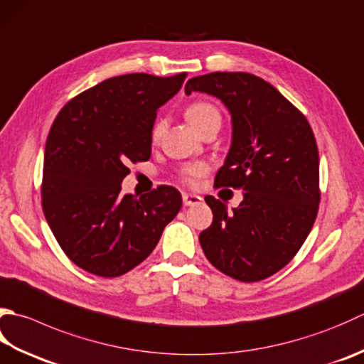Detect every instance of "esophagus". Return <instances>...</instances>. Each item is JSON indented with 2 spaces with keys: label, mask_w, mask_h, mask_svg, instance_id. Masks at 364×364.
<instances>
[{
  "label": "esophagus",
  "mask_w": 364,
  "mask_h": 364,
  "mask_svg": "<svg viewBox=\"0 0 364 364\" xmlns=\"http://www.w3.org/2000/svg\"><path fill=\"white\" fill-rule=\"evenodd\" d=\"M200 202H202L200 196L189 194V192H183V205L184 206H194V205H198Z\"/></svg>",
  "instance_id": "1"
}]
</instances>
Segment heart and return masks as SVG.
<instances>
[{"instance_id":"heart-1","label":"heart","mask_w":364,"mask_h":364,"mask_svg":"<svg viewBox=\"0 0 364 364\" xmlns=\"http://www.w3.org/2000/svg\"><path fill=\"white\" fill-rule=\"evenodd\" d=\"M186 118L189 123L196 127L198 131L203 124L208 123L213 118H220L219 112L215 105H211L208 102H194L191 104L186 109ZM164 129V123L159 119L156 121L153 129H151V139L158 140L161 137ZM205 166L203 164H188L181 168V180L188 184H194L198 178H200L205 173Z\"/></svg>"}]
</instances>
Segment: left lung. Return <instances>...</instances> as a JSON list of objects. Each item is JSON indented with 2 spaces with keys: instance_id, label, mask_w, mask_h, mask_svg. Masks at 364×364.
Masks as SVG:
<instances>
[{
  "instance_id": "8db88e82",
  "label": "left lung",
  "mask_w": 364,
  "mask_h": 364,
  "mask_svg": "<svg viewBox=\"0 0 364 364\" xmlns=\"http://www.w3.org/2000/svg\"><path fill=\"white\" fill-rule=\"evenodd\" d=\"M220 99L232 145L216 188L243 191L238 208L206 196L213 224L200 233L206 259L241 282L267 279L300 251L317 218L318 149L308 119L273 85L247 73L191 78L184 92Z\"/></svg>"
}]
</instances>
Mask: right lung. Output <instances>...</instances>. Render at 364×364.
<instances>
[{"label": "right lung", "instance_id": "obj_1", "mask_svg": "<svg viewBox=\"0 0 364 364\" xmlns=\"http://www.w3.org/2000/svg\"><path fill=\"white\" fill-rule=\"evenodd\" d=\"M186 73L107 78L63 107L48 132L42 210L64 254L85 272L117 277L144 262L181 208V194L159 186L121 194L127 164L151 156V129L161 105Z\"/></svg>", "mask_w": 364, "mask_h": 364}]
</instances>
